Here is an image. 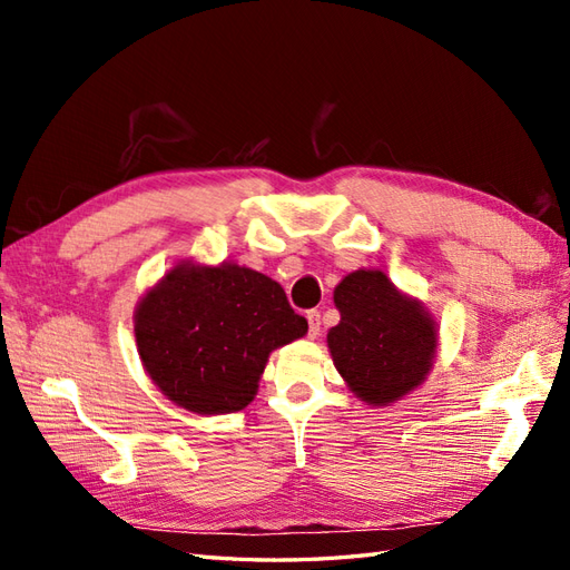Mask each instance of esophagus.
Listing matches in <instances>:
<instances>
[{
	"instance_id": "obj_1",
	"label": "esophagus",
	"mask_w": 570,
	"mask_h": 570,
	"mask_svg": "<svg viewBox=\"0 0 570 570\" xmlns=\"http://www.w3.org/2000/svg\"><path fill=\"white\" fill-rule=\"evenodd\" d=\"M306 321H308V335L316 337L321 333V312H306Z\"/></svg>"
}]
</instances>
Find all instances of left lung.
Returning a JSON list of instances; mask_svg holds the SVG:
<instances>
[{"label":"left lung","mask_w":570,"mask_h":570,"mask_svg":"<svg viewBox=\"0 0 570 570\" xmlns=\"http://www.w3.org/2000/svg\"><path fill=\"white\" fill-rule=\"evenodd\" d=\"M340 323L327 350L342 381L368 406H390L413 392L438 358V323L421 299L383 271L358 268L337 283Z\"/></svg>","instance_id":"left-lung-1"}]
</instances>
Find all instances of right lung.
<instances>
[{
	"label": "right lung",
	"instance_id": "right-lung-1",
	"mask_svg": "<svg viewBox=\"0 0 570 570\" xmlns=\"http://www.w3.org/2000/svg\"><path fill=\"white\" fill-rule=\"evenodd\" d=\"M137 354L170 402L199 416L243 411L273 350L308 323L268 275L180 258L135 306Z\"/></svg>",
	"mask_w": 570,
	"mask_h": 570
}]
</instances>
